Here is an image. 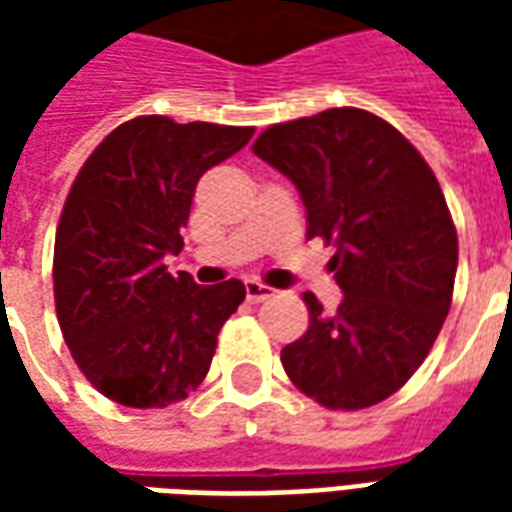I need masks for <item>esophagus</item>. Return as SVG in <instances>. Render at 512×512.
<instances>
[{"mask_svg": "<svg viewBox=\"0 0 512 512\" xmlns=\"http://www.w3.org/2000/svg\"><path fill=\"white\" fill-rule=\"evenodd\" d=\"M268 296H274V288H268L263 282H255V279L246 282V299L252 301V304H260V301H266Z\"/></svg>", "mask_w": 512, "mask_h": 512, "instance_id": "obj_1", "label": "esophagus"}]
</instances>
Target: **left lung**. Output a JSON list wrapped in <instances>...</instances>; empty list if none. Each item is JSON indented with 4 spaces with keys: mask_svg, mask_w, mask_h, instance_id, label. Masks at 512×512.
<instances>
[{
    "mask_svg": "<svg viewBox=\"0 0 512 512\" xmlns=\"http://www.w3.org/2000/svg\"><path fill=\"white\" fill-rule=\"evenodd\" d=\"M252 150L299 189L345 296L323 312L304 293L310 326L282 367L321 406H376L417 373L450 312L458 233L439 180L395 126L354 106L266 128Z\"/></svg>",
    "mask_w": 512,
    "mask_h": 512,
    "instance_id": "obj_1",
    "label": "left lung"
}]
</instances>
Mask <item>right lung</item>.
I'll use <instances>...</instances> for the list:
<instances>
[{
  "mask_svg": "<svg viewBox=\"0 0 512 512\" xmlns=\"http://www.w3.org/2000/svg\"><path fill=\"white\" fill-rule=\"evenodd\" d=\"M252 134L134 117L73 180L54 241L57 321L87 381L120 406L164 408L208 376L244 282L202 288L186 271L172 277L164 257L183 249L197 180Z\"/></svg>",
  "mask_w": 512,
  "mask_h": 512,
  "instance_id": "add662e5",
  "label": "right lung"
}]
</instances>
